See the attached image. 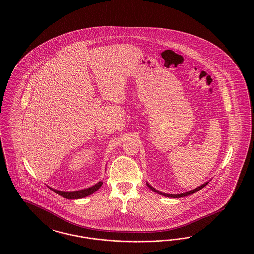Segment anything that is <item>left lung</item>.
<instances>
[{
	"label": "left lung",
	"instance_id": "left-lung-1",
	"mask_svg": "<svg viewBox=\"0 0 254 254\" xmlns=\"http://www.w3.org/2000/svg\"><path fill=\"white\" fill-rule=\"evenodd\" d=\"M208 184V182H205L204 184L201 185L200 187H198V188H196V189H194L192 190H190V191H188V192L181 193V194H166V193H162L160 192V191H158L155 188H153L151 185H149L148 183H146L147 185V187H148L150 190H152L154 192L158 193V194H160V195H162V196H165V197H169V198H181V197H185V196H189V195H191L193 193L197 192V191H199L200 190H201L202 188H204L206 185Z\"/></svg>",
	"mask_w": 254,
	"mask_h": 254
}]
</instances>
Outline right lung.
I'll return each instance as SVG.
<instances>
[{"label": "right lung", "instance_id": "right-lung-1", "mask_svg": "<svg viewBox=\"0 0 254 254\" xmlns=\"http://www.w3.org/2000/svg\"><path fill=\"white\" fill-rule=\"evenodd\" d=\"M102 182H98L96 183L95 186L93 187H90L88 189H84V190H77V191H72V192H65V191H61V190H54L53 188H50L53 192L60 195L64 198H66V199H69V200H73V199H80V198H84L86 196H89L91 194H93L94 192H96V190L102 186Z\"/></svg>", "mask_w": 254, "mask_h": 254}]
</instances>
